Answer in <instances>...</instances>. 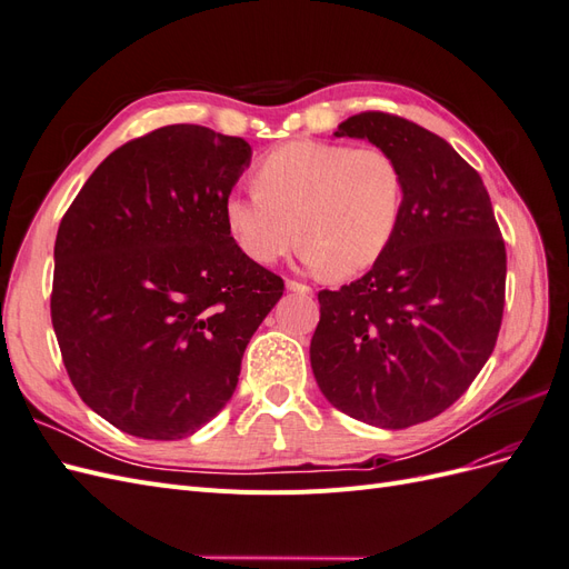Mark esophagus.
I'll return each mask as SVG.
<instances>
[{
    "instance_id": "1",
    "label": "esophagus",
    "mask_w": 569,
    "mask_h": 569,
    "mask_svg": "<svg viewBox=\"0 0 569 569\" xmlns=\"http://www.w3.org/2000/svg\"><path fill=\"white\" fill-rule=\"evenodd\" d=\"M287 289L289 291H297V295H311V287H308V284H303V282H297V280H287Z\"/></svg>"
}]
</instances>
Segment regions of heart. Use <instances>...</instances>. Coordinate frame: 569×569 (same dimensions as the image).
<instances>
[{
  "label": "heart",
  "instance_id": "b5f03b06",
  "mask_svg": "<svg viewBox=\"0 0 569 569\" xmlns=\"http://www.w3.org/2000/svg\"><path fill=\"white\" fill-rule=\"evenodd\" d=\"M253 192L222 201L228 232L270 266L301 242V261L349 278L387 253L403 213V173L380 147L295 140L261 159Z\"/></svg>",
  "mask_w": 569,
  "mask_h": 569
}]
</instances>
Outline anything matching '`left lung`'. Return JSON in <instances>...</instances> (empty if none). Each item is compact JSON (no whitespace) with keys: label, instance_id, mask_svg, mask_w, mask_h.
<instances>
[{"label":"left lung","instance_id":"1","mask_svg":"<svg viewBox=\"0 0 569 569\" xmlns=\"http://www.w3.org/2000/svg\"><path fill=\"white\" fill-rule=\"evenodd\" d=\"M389 151L403 173V213L363 278L322 289L311 368L325 399L385 429L437 418L489 360L506 303V244L477 170L401 116L339 123Z\"/></svg>","mask_w":569,"mask_h":569}]
</instances>
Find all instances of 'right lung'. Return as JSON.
Here are the masks:
<instances>
[{
    "instance_id": "add662e5",
    "label": "right lung",
    "mask_w": 569,
    "mask_h": 569,
    "mask_svg": "<svg viewBox=\"0 0 569 569\" xmlns=\"http://www.w3.org/2000/svg\"><path fill=\"white\" fill-rule=\"evenodd\" d=\"M249 161L242 137L166 126L109 153L61 218L51 325L80 399L120 432L173 441L216 418L282 297L222 218Z\"/></svg>"
}]
</instances>
